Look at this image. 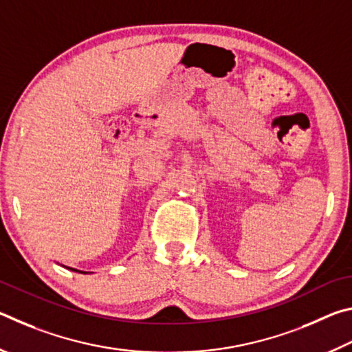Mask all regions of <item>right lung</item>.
Returning a JSON list of instances; mask_svg holds the SVG:
<instances>
[{
    "label": "right lung",
    "mask_w": 352,
    "mask_h": 352,
    "mask_svg": "<svg viewBox=\"0 0 352 352\" xmlns=\"http://www.w3.org/2000/svg\"><path fill=\"white\" fill-rule=\"evenodd\" d=\"M69 270H73V272H79V270H76V269H69ZM79 273H85V272H79Z\"/></svg>",
    "instance_id": "add662e5"
}]
</instances>
